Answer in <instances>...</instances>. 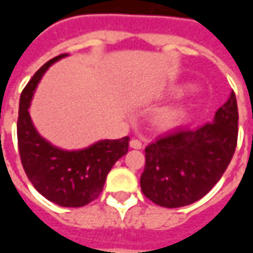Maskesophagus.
<instances>
[{"label":"esophagus","instance_id":"34e87169","mask_svg":"<svg viewBox=\"0 0 253 253\" xmlns=\"http://www.w3.org/2000/svg\"><path fill=\"white\" fill-rule=\"evenodd\" d=\"M130 146L132 149H142L143 148V143L137 139V138H131V141H130Z\"/></svg>","mask_w":253,"mask_h":253}]
</instances>
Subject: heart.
<instances>
[{
  "instance_id": "1",
  "label": "heart",
  "mask_w": 253,
  "mask_h": 253,
  "mask_svg": "<svg viewBox=\"0 0 253 253\" xmlns=\"http://www.w3.org/2000/svg\"><path fill=\"white\" fill-rule=\"evenodd\" d=\"M181 118L180 110L177 108H165L164 111H161L159 114V118H157V122L161 127H173L176 126Z\"/></svg>"
}]
</instances>
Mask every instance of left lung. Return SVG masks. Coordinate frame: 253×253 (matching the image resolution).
Returning a JSON list of instances; mask_svg holds the SVG:
<instances>
[{"instance_id":"left-lung-1","label":"left lung","mask_w":253,"mask_h":253,"mask_svg":"<svg viewBox=\"0 0 253 253\" xmlns=\"http://www.w3.org/2000/svg\"><path fill=\"white\" fill-rule=\"evenodd\" d=\"M237 134L239 110L232 90L211 123L198 128H177L146 146L141 175L143 195L168 209L199 201L230 164Z\"/></svg>"}]
</instances>
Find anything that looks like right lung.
Returning a JSON list of instances; mask_svg holds the SVG:
<instances>
[{"label":"right lung","instance_id":"add662e5","mask_svg":"<svg viewBox=\"0 0 253 253\" xmlns=\"http://www.w3.org/2000/svg\"><path fill=\"white\" fill-rule=\"evenodd\" d=\"M62 54L52 58L34 74L20 96L17 142L21 164L30 181L46 199L62 207H81L103 191L107 175L128 150L130 138L104 139L83 150L67 152L52 146L32 125L30 104L43 73Z\"/></svg>","mask_w":253,"mask_h":253}]
</instances>
